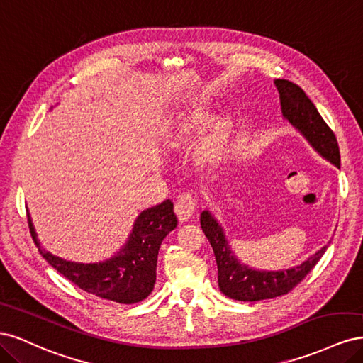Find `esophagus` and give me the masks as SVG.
Here are the masks:
<instances>
[{"label":"esophagus","mask_w":363,"mask_h":363,"mask_svg":"<svg viewBox=\"0 0 363 363\" xmlns=\"http://www.w3.org/2000/svg\"><path fill=\"white\" fill-rule=\"evenodd\" d=\"M196 208V200L192 194H182L177 196V201H175V213H177L179 219L182 223L188 221L195 213Z\"/></svg>","instance_id":"obj_1"}]
</instances>
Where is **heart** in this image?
<instances>
[{
    "mask_svg": "<svg viewBox=\"0 0 363 363\" xmlns=\"http://www.w3.org/2000/svg\"><path fill=\"white\" fill-rule=\"evenodd\" d=\"M211 104L207 101H194L183 106L180 111L175 112L172 116V123L169 128L171 139L174 142H177V144L188 140L189 138L199 133V131L207 124V121L211 119ZM230 127H232V118L228 115L219 116L215 121L204 140L203 152L206 157L215 159L221 155L225 147Z\"/></svg>",
    "mask_w": 363,
    "mask_h": 363,
    "instance_id": "heart-1",
    "label": "heart"
}]
</instances>
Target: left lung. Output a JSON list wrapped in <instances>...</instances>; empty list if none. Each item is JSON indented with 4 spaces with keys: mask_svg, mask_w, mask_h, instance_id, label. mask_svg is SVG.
<instances>
[{
    "mask_svg": "<svg viewBox=\"0 0 363 363\" xmlns=\"http://www.w3.org/2000/svg\"><path fill=\"white\" fill-rule=\"evenodd\" d=\"M279 95L283 118L298 130L309 145L327 162L340 168V155L333 131L316 111L300 86L288 80H274ZM201 228L211 242L216 265L218 286L228 298L238 301H260L288 294L295 288L323 257L328 245L318 250L300 265L288 269L267 271L251 268L240 262L230 248L223 225L211 211H203L200 216Z\"/></svg>",
    "mask_w": 363,
    "mask_h": 363,
    "instance_id": "obj_1",
    "label": "left lung"
}]
</instances>
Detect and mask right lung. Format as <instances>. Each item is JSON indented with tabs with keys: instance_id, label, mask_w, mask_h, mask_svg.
Masks as SVG:
<instances>
[{
	"instance_id": "obj_1",
	"label": "right lung",
	"mask_w": 363,
	"mask_h": 363,
	"mask_svg": "<svg viewBox=\"0 0 363 363\" xmlns=\"http://www.w3.org/2000/svg\"><path fill=\"white\" fill-rule=\"evenodd\" d=\"M27 216L33 240L54 269L80 289L121 304L139 303L155 289L159 248L177 227L174 204L164 200L138 215L125 244L112 257L84 263L62 259L42 248L30 213Z\"/></svg>"
}]
</instances>
